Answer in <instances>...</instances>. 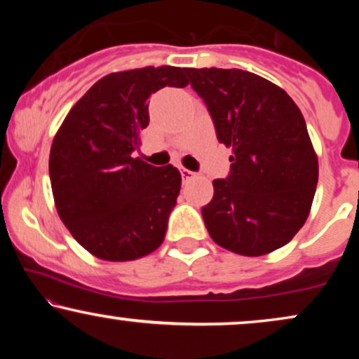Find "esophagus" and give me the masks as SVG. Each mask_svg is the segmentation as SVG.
<instances>
[{"label": "esophagus", "mask_w": 359, "mask_h": 359, "mask_svg": "<svg viewBox=\"0 0 359 359\" xmlns=\"http://www.w3.org/2000/svg\"><path fill=\"white\" fill-rule=\"evenodd\" d=\"M180 175H182L184 180H189V179H192V177H194V172L187 170V168H180Z\"/></svg>", "instance_id": "obj_1"}]
</instances>
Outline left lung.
I'll list each match as a JSON object with an SVG mask.
<instances>
[{
	"label": "left lung",
	"instance_id": "obj_1",
	"mask_svg": "<svg viewBox=\"0 0 359 359\" xmlns=\"http://www.w3.org/2000/svg\"><path fill=\"white\" fill-rule=\"evenodd\" d=\"M211 114L216 137L233 150L231 172L216 179L203 208L222 248L262 257L282 248L306 222L319 165L306 119L273 82L241 69H185Z\"/></svg>",
	"mask_w": 359,
	"mask_h": 359
}]
</instances>
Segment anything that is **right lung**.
Segmentation results:
<instances>
[{
    "mask_svg": "<svg viewBox=\"0 0 359 359\" xmlns=\"http://www.w3.org/2000/svg\"><path fill=\"white\" fill-rule=\"evenodd\" d=\"M185 69L143 67L104 76L57 131L48 174L62 222L82 248L106 262L151 253L165 238L182 177L174 165L135 158L148 126V97L185 88Z\"/></svg>",
    "mask_w": 359,
    "mask_h": 359,
    "instance_id": "obj_1",
    "label": "right lung"
}]
</instances>
